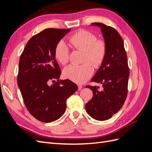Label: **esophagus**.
<instances>
[{
    "label": "esophagus",
    "instance_id": "34e87169",
    "mask_svg": "<svg viewBox=\"0 0 152 152\" xmlns=\"http://www.w3.org/2000/svg\"><path fill=\"white\" fill-rule=\"evenodd\" d=\"M82 88V85H78V90L80 91Z\"/></svg>",
    "mask_w": 152,
    "mask_h": 152
}]
</instances>
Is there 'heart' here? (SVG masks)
Masks as SVG:
<instances>
[{
    "instance_id": "heart-1",
    "label": "heart",
    "mask_w": 152,
    "mask_h": 152,
    "mask_svg": "<svg viewBox=\"0 0 152 152\" xmlns=\"http://www.w3.org/2000/svg\"><path fill=\"white\" fill-rule=\"evenodd\" d=\"M72 46L76 49L84 50V56L81 65H70L63 70L65 78L77 84H82L93 75V69L99 68L103 63L107 53L105 41L97 39V37L92 32L80 30L73 34L69 39ZM54 56L56 60L65 65L70 58V49L63 40H60L54 48ZM90 62L91 64L88 61Z\"/></svg>"
}]
</instances>
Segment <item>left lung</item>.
I'll list each match as a JSON object with an SVG mask.
<instances>
[{
	"instance_id": "8db88e82",
	"label": "left lung",
	"mask_w": 152,
	"mask_h": 152,
	"mask_svg": "<svg viewBox=\"0 0 152 152\" xmlns=\"http://www.w3.org/2000/svg\"><path fill=\"white\" fill-rule=\"evenodd\" d=\"M102 28L107 46V53L102 65L92 82L102 84V91L96 86H86L93 91V97L86 104V111L97 121L111 118L122 108L127 96L129 68L122 38L112 26L102 23H93Z\"/></svg>"
}]
</instances>
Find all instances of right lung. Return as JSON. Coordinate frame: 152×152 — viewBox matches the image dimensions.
<instances>
[{"instance_id": "right-lung-1", "label": "right lung", "mask_w": 152, "mask_h": 152, "mask_svg": "<svg viewBox=\"0 0 152 152\" xmlns=\"http://www.w3.org/2000/svg\"><path fill=\"white\" fill-rule=\"evenodd\" d=\"M70 30L45 29L32 37L21 54L18 85L26 109L41 122L60 118L65 112L66 99L78 89L70 80L59 81L61 72L54 56L56 44ZM50 81L53 84L50 86Z\"/></svg>"}]
</instances>
